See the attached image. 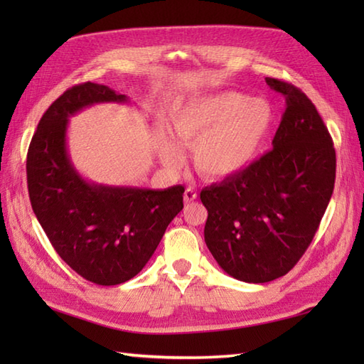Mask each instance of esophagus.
<instances>
[{
	"label": "esophagus",
	"mask_w": 364,
	"mask_h": 364,
	"mask_svg": "<svg viewBox=\"0 0 364 364\" xmlns=\"http://www.w3.org/2000/svg\"><path fill=\"white\" fill-rule=\"evenodd\" d=\"M197 198V191L194 188H188L184 191V203H192Z\"/></svg>",
	"instance_id": "1"
}]
</instances>
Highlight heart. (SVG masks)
Listing matches in <instances>:
<instances>
[{
    "instance_id": "b5f03b06",
    "label": "heart",
    "mask_w": 364,
    "mask_h": 364,
    "mask_svg": "<svg viewBox=\"0 0 364 364\" xmlns=\"http://www.w3.org/2000/svg\"><path fill=\"white\" fill-rule=\"evenodd\" d=\"M172 131L183 144L192 145L194 164L210 178H227L250 164L267 136L272 111L259 98L222 90L188 100L173 111ZM161 159L170 168L184 161L181 146L162 137Z\"/></svg>"
}]
</instances>
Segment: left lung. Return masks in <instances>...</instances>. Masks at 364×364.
<instances>
[{"instance_id":"obj_1","label":"left lung","mask_w":364,"mask_h":364,"mask_svg":"<svg viewBox=\"0 0 364 364\" xmlns=\"http://www.w3.org/2000/svg\"><path fill=\"white\" fill-rule=\"evenodd\" d=\"M266 82L286 102L274 149L200 192L208 249L228 275L247 283L272 282L297 264L319 228L336 175L333 141L311 100L289 82Z\"/></svg>"}]
</instances>
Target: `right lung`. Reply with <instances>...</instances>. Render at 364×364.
<instances>
[{
    "mask_svg": "<svg viewBox=\"0 0 364 364\" xmlns=\"http://www.w3.org/2000/svg\"><path fill=\"white\" fill-rule=\"evenodd\" d=\"M103 84L65 90L38 122L26 175L31 206L51 245L76 274L114 286L149 262L168 223L183 210L184 188L144 189L89 183L67 150L68 117L95 103H127Z\"/></svg>",
    "mask_w": 364,
    "mask_h": 364,
    "instance_id": "right-lung-1",
    "label": "right lung"
}]
</instances>
